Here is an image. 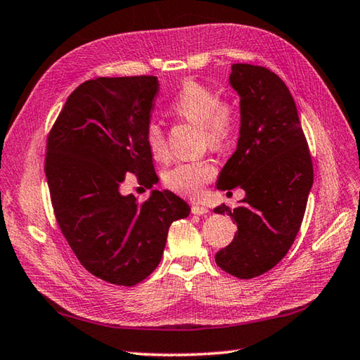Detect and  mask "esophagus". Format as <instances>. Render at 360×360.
<instances>
[{
  "label": "esophagus",
  "instance_id": "34e87169",
  "mask_svg": "<svg viewBox=\"0 0 360 360\" xmlns=\"http://www.w3.org/2000/svg\"><path fill=\"white\" fill-rule=\"evenodd\" d=\"M191 211H193V214H197V216H203V214H207V212H210V210L207 207H203V205H199V203H193Z\"/></svg>",
  "mask_w": 360,
  "mask_h": 360
}]
</instances>
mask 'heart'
<instances>
[{
    "label": "heart",
    "instance_id": "1",
    "mask_svg": "<svg viewBox=\"0 0 360 360\" xmlns=\"http://www.w3.org/2000/svg\"><path fill=\"white\" fill-rule=\"evenodd\" d=\"M171 112L180 120L193 122L202 130V141L222 150L234 139L239 129V108L234 101L221 98L214 88L195 79H186L171 104ZM144 141L155 160L167 158L166 131L157 121H149L144 129ZM216 166L202 158L181 161L163 175L165 185L175 193L199 197L203 186L214 179Z\"/></svg>",
    "mask_w": 360,
    "mask_h": 360
}]
</instances>
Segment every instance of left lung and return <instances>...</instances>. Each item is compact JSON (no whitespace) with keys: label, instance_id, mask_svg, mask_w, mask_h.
I'll return each instance as SVG.
<instances>
[{"label":"left lung","instance_id":"obj_1","mask_svg":"<svg viewBox=\"0 0 360 360\" xmlns=\"http://www.w3.org/2000/svg\"><path fill=\"white\" fill-rule=\"evenodd\" d=\"M230 84L240 96L238 148L219 174L217 189L240 186L245 197L230 214L238 233L216 253L226 274L250 280L269 272L289 252L302 226L314 167L295 101L269 68L234 63Z\"/></svg>","mask_w":360,"mask_h":360}]
</instances>
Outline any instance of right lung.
I'll return each mask as SVG.
<instances>
[{
    "label": "right lung",
    "instance_id": "right-lung-1",
    "mask_svg": "<svg viewBox=\"0 0 360 360\" xmlns=\"http://www.w3.org/2000/svg\"><path fill=\"white\" fill-rule=\"evenodd\" d=\"M155 76L96 77L72 91L46 139L45 174L57 224L79 262L116 285L146 280L161 261L169 226L189 216L171 191L122 195L126 174L158 177L144 141Z\"/></svg>",
    "mask_w": 360,
    "mask_h": 360
}]
</instances>
